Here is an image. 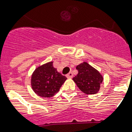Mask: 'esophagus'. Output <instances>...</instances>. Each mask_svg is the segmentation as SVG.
<instances>
[{"instance_id": "34e87169", "label": "esophagus", "mask_w": 132, "mask_h": 132, "mask_svg": "<svg viewBox=\"0 0 132 132\" xmlns=\"http://www.w3.org/2000/svg\"><path fill=\"white\" fill-rule=\"evenodd\" d=\"M66 77H67L68 79H72V77H73V74H72V72H70L69 74H67V75H66Z\"/></svg>"}]
</instances>
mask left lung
Instances as JSON below:
<instances>
[{"instance_id":"8db88e82","label":"left lung","mask_w":132,"mask_h":132,"mask_svg":"<svg viewBox=\"0 0 132 132\" xmlns=\"http://www.w3.org/2000/svg\"><path fill=\"white\" fill-rule=\"evenodd\" d=\"M76 69L78 70V74L73 78V80L78 88L88 95L97 93L103 81V77L100 72L86 62L77 65Z\"/></svg>"}]
</instances>
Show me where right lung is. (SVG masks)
Listing matches in <instances>:
<instances>
[{"mask_svg": "<svg viewBox=\"0 0 132 132\" xmlns=\"http://www.w3.org/2000/svg\"><path fill=\"white\" fill-rule=\"evenodd\" d=\"M66 79L65 76L57 72L53 62H50L35 70L31 77V86L37 95L51 97L59 91Z\"/></svg>", "mask_w": 132, "mask_h": 132, "instance_id": "add662e5", "label": "right lung"}]
</instances>
